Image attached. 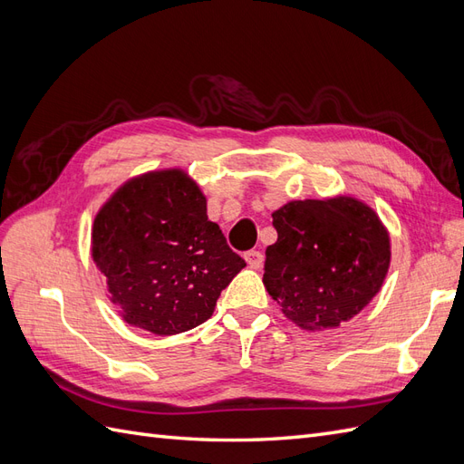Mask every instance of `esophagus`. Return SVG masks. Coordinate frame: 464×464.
I'll use <instances>...</instances> for the list:
<instances>
[{
	"mask_svg": "<svg viewBox=\"0 0 464 464\" xmlns=\"http://www.w3.org/2000/svg\"><path fill=\"white\" fill-rule=\"evenodd\" d=\"M244 259H246V263L249 266H254V269H261V266H263V254H261V251H257V249L246 251Z\"/></svg>",
	"mask_w": 464,
	"mask_h": 464,
	"instance_id": "obj_1",
	"label": "esophagus"
}]
</instances>
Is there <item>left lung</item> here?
<instances>
[{
    "label": "left lung",
    "instance_id": "left-lung-1",
    "mask_svg": "<svg viewBox=\"0 0 464 464\" xmlns=\"http://www.w3.org/2000/svg\"><path fill=\"white\" fill-rule=\"evenodd\" d=\"M276 242L263 283L302 329L339 327L368 305L389 269V236L370 207L350 198L292 201L273 213Z\"/></svg>",
    "mask_w": 464,
    "mask_h": 464
}]
</instances>
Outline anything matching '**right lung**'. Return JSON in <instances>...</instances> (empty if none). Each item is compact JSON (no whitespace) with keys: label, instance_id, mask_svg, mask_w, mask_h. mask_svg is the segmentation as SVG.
Segmentation results:
<instances>
[{"label":"right lung","instance_id":"obj_1","mask_svg":"<svg viewBox=\"0 0 464 464\" xmlns=\"http://www.w3.org/2000/svg\"><path fill=\"white\" fill-rule=\"evenodd\" d=\"M92 259L123 319L160 336L205 323L246 266L181 170L145 174L111 195L94 218Z\"/></svg>","mask_w":464,"mask_h":464}]
</instances>
